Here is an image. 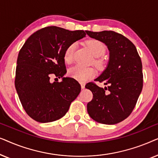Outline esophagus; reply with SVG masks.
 Here are the masks:
<instances>
[{
    "label": "esophagus",
    "mask_w": 158,
    "mask_h": 158,
    "mask_svg": "<svg viewBox=\"0 0 158 158\" xmlns=\"http://www.w3.org/2000/svg\"><path fill=\"white\" fill-rule=\"evenodd\" d=\"M81 88H83V89H84V88H85V83L82 82V83H81Z\"/></svg>",
    "instance_id": "esophagus-1"
}]
</instances>
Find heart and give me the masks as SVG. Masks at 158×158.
<instances>
[{
  "label": "heart",
  "instance_id": "obj_1",
  "mask_svg": "<svg viewBox=\"0 0 158 158\" xmlns=\"http://www.w3.org/2000/svg\"><path fill=\"white\" fill-rule=\"evenodd\" d=\"M86 45L90 49V51L91 52L92 55L96 57H99L102 56L106 51L105 45L98 40H88L86 42ZM75 48H76V44L73 43V44L69 45L68 48L66 49L64 54V60L67 63H70L73 61ZM96 62L97 64H101V62L98 60H97ZM69 75L78 81L85 82L96 75V70L93 68H86V67L77 64V65L70 69Z\"/></svg>",
  "mask_w": 158,
  "mask_h": 158
}]
</instances>
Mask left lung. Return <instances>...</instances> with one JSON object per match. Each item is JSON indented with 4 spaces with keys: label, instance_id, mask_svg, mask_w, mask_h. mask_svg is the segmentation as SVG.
<instances>
[{
    "label": "left lung",
    "instance_id": "left-lung-1",
    "mask_svg": "<svg viewBox=\"0 0 158 158\" xmlns=\"http://www.w3.org/2000/svg\"><path fill=\"white\" fill-rule=\"evenodd\" d=\"M85 32L104 43L109 51L106 68L96 79L108 87L103 88L93 83L85 85L94 95L87 104L88 113L101 124H117L130 115L142 92L141 59L133 43L122 34L113 31Z\"/></svg>",
    "mask_w": 158,
    "mask_h": 158
}]
</instances>
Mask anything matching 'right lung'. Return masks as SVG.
Here are the masks:
<instances>
[{
    "mask_svg": "<svg viewBox=\"0 0 158 158\" xmlns=\"http://www.w3.org/2000/svg\"><path fill=\"white\" fill-rule=\"evenodd\" d=\"M85 35L83 30L45 27L31 34L19 51L15 87L23 108L36 122L60 119L79 95L78 82L64 77L67 73L64 54L69 45ZM52 74L61 77L62 81L51 83Z\"/></svg>",
    "mask_w": 158,
    "mask_h": 158,
    "instance_id": "obj_1",
    "label": "right lung"
}]
</instances>
